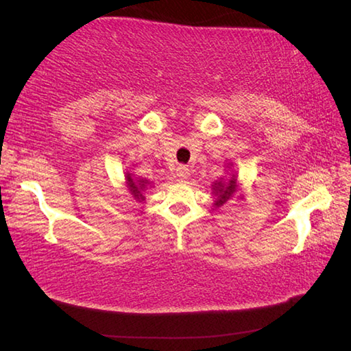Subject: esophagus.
<instances>
[{"instance_id":"34e87169","label":"esophagus","mask_w":351,"mask_h":351,"mask_svg":"<svg viewBox=\"0 0 351 351\" xmlns=\"http://www.w3.org/2000/svg\"><path fill=\"white\" fill-rule=\"evenodd\" d=\"M176 176L180 178L181 181L187 180V178L190 176V170H189V167H186V165H180V167L176 169Z\"/></svg>"}]
</instances>
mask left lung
I'll return each mask as SVG.
<instances>
[{
    "label": "left lung",
    "instance_id": "obj_1",
    "mask_svg": "<svg viewBox=\"0 0 351 351\" xmlns=\"http://www.w3.org/2000/svg\"><path fill=\"white\" fill-rule=\"evenodd\" d=\"M229 169L232 167V162H229ZM240 192V184L239 178H237L235 171L229 175V178H219L218 181L212 184V195H213V207L218 209L223 204L228 203L229 199H232L237 193ZM239 199H243V195H239Z\"/></svg>",
    "mask_w": 351,
    "mask_h": 351
}]
</instances>
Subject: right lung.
Instances as JSON below:
<instances>
[{"mask_svg":"<svg viewBox=\"0 0 351 351\" xmlns=\"http://www.w3.org/2000/svg\"><path fill=\"white\" fill-rule=\"evenodd\" d=\"M152 186H153V182L148 181L147 178H138V176H134L133 173H130V171H127L125 187H127L128 192L133 195V198L136 201H139V203H144V201H145L144 193Z\"/></svg>","mask_w":351,"mask_h":351,"instance_id":"obj_1","label":"right lung"}]
</instances>
